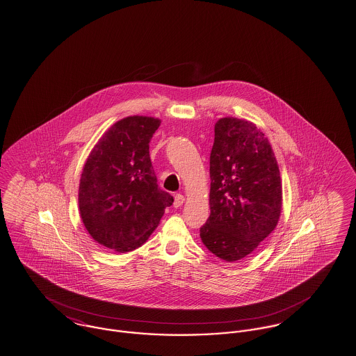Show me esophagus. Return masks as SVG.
<instances>
[{
  "instance_id": "1",
  "label": "esophagus",
  "mask_w": 356,
  "mask_h": 356,
  "mask_svg": "<svg viewBox=\"0 0 356 356\" xmlns=\"http://www.w3.org/2000/svg\"><path fill=\"white\" fill-rule=\"evenodd\" d=\"M183 203H184V196L181 195V193H177L175 197H174V207L178 208V207H181Z\"/></svg>"
}]
</instances>
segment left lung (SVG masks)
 Returning a JSON list of instances; mask_svg holds the SVG:
<instances>
[{
  "label": "left lung",
  "instance_id": "1",
  "mask_svg": "<svg viewBox=\"0 0 356 356\" xmlns=\"http://www.w3.org/2000/svg\"><path fill=\"white\" fill-rule=\"evenodd\" d=\"M209 174L211 216L200 227V238L212 254L233 263L254 251L278 224V163L256 124L226 117L214 124Z\"/></svg>",
  "mask_w": 356,
  "mask_h": 356
}]
</instances>
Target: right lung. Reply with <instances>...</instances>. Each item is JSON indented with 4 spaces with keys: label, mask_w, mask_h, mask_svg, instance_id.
<instances>
[{
    "label": "right lung",
    "mask_w": 356,
    "mask_h": 356,
    "mask_svg": "<svg viewBox=\"0 0 356 356\" xmlns=\"http://www.w3.org/2000/svg\"><path fill=\"white\" fill-rule=\"evenodd\" d=\"M161 121L132 115L114 123L93 147L79 183V212L97 243L117 252L140 247L173 196L159 188L149 142Z\"/></svg>",
    "instance_id": "right-lung-1"
}]
</instances>
